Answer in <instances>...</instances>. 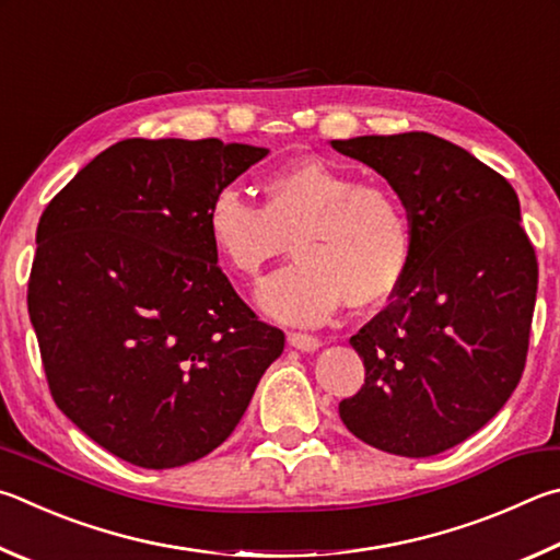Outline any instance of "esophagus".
<instances>
[{"mask_svg":"<svg viewBox=\"0 0 560 560\" xmlns=\"http://www.w3.org/2000/svg\"><path fill=\"white\" fill-rule=\"evenodd\" d=\"M290 347H295L300 351H317L322 347V341L312 335H302V331H290L288 335Z\"/></svg>","mask_w":560,"mask_h":560,"instance_id":"esophagus-1","label":"esophagus"}]
</instances>
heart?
<instances>
[{
  "instance_id": "1",
  "label": "heart",
  "mask_w": 560,
  "mask_h": 560,
  "mask_svg": "<svg viewBox=\"0 0 560 560\" xmlns=\"http://www.w3.org/2000/svg\"><path fill=\"white\" fill-rule=\"evenodd\" d=\"M265 203L238 186L211 196L206 229L215 253L238 278H258L285 255L298 262L258 290L265 315L285 325L327 322L349 302L369 307L394 295L413 258V221L388 184L361 182L327 160H302L272 172Z\"/></svg>"
}]
</instances>
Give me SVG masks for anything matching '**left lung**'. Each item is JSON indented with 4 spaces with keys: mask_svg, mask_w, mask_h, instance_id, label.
I'll use <instances>...</instances> for the list:
<instances>
[{
    "mask_svg": "<svg viewBox=\"0 0 560 560\" xmlns=\"http://www.w3.org/2000/svg\"><path fill=\"white\" fill-rule=\"evenodd\" d=\"M331 147L384 176L413 221V258L394 302L349 339L366 378L339 418L384 453L438 455L487 425L524 374L538 262L516 191L430 132Z\"/></svg>",
    "mask_w": 560,
    "mask_h": 560,
    "instance_id": "1",
    "label": "left lung"
}]
</instances>
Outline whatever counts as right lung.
Masks as SVG:
<instances>
[{
	"label": "right lung",
	"mask_w": 560,
	"mask_h": 560,
	"mask_svg": "<svg viewBox=\"0 0 560 560\" xmlns=\"http://www.w3.org/2000/svg\"><path fill=\"white\" fill-rule=\"evenodd\" d=\"M265 154L213 137L122 140L42 213L26 300L48 388L125 463L209 455L285 349L235 295L206 229L211 196Z\"/></svg>",
	"instance_id": "right-lung-1"
}]
</instances>
